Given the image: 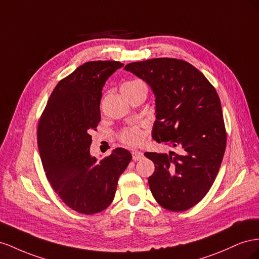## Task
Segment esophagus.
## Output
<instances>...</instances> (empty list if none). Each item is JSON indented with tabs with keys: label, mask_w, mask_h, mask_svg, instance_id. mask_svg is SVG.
Segmentation results:
<instances>
[{
	"label": "esophagus",
	"mask_w": 259,
	"mask_h": 259,
	"mask_svg": "<svg viewBox=\"0 0 259 259\" xmlns=\"http://www.w3.org/2000/svg\"><path fill=\"white\" fill-rule=\"evenodd\" d=\"M143 158V153L139 152V151H134L132 152V159L134 160H140Z\"/></svg>",
	"instance_id": "esophagus-1"
}]
</instances>
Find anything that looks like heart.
<instances>
[{
    "label": "heart",
    "mask_w": 259,
    "mask_h": 259,
    "mask_svg": "<svg viewBox=\"0 0 259 259\" xmlns=\"http://www.w3.org/2000/svg\"><path fill=\"white\" fill-rule=\"evenodd\" d=\"M140 84H143V82L139 80H131V81H127V82H124L121 88L124 87H136V85H140ZM143 139V134L141 129L139 127H130L128 129L123 130V132L121 134V140L122 142L125 144H129V145H136L139 144L140 142L142 141Z\"/></svg>",
    "instance_id": "obj_1"
}]
</instances>
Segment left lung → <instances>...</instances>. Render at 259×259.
Wrapping results in <instances>:
<instances>
[{"mask_svg":"<svg viewBox=\"0 0 259 259\" xmlns=\"http://www.w3.org/2000/svg\"><path fill=\"white\" fill-rule=\"evenodd\" d=\"M124 70L145 81L154 93L153 139L179 150L144 154L155 165L149 178L154 198L168 210L193 207L212 186L226 150L215 88L194 66L176 58L130 63Z\"/></svg>","mask_w":259,"mask_h":259,"instance_id":"obj_1","label":"left lung"}]
</instances>
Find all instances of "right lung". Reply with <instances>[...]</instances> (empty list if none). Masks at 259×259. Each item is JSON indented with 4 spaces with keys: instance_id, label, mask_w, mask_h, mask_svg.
<instances>
[{
    "instance_id": "right-lung-1",
    "label": "right lung",
    "mask_w": 259,
    "mask_h": 259,
    "mask_svg": "<svg viewBox=\"0 0 259 259\" xmlns=\"http://www.w3.org/2000/svg\"><path fill=\"white\" fill-rule=\"evenodd\" d=\"M122 66L115 61L79 66L57 83L39 120L36 139L47 178L68 207L85 215L113 202L118 179L132 158L121 147L101 160L90 153L91 134L101 121L103 87Z\"/></svg>"
}]
</instances>
